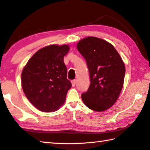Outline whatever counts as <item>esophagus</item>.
<instances>
[{"label":"esophagus","mask_w":150,"mask_h":150,"mask_svg":"<svg viewBox=\"0 0 150 150\" xmlns=\"http://www.w3.org/2000/svg\"><path fill=\"white\" fill-rule=\"evenodd\" d=\"M71 84H72L73 86H75V84H76V81L75 80H72L71 81Z\"/></svg>","instance_id":"obj_1"}]
</instances>
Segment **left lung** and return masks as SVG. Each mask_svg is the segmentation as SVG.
Listing matches in <instances>:
<instances>
[{
    "label": "left lung",
    "mask_w": 150,
    "mask_h": 150,
    "mask_svg": "<svg viewBox=\"0 0 150 150\" xmlns=\"http://www.w3.org/2000/svg\"><path fill=\"white\" fill-rule=\"evenodd\" d=\"M77 49L86 60L91 83L81 94L83 101L92 110H108L117 101L123 85V62L113 45L97 37L81 40Z\"/></svg>",
    "instance_id": "1"
}]
</instances>
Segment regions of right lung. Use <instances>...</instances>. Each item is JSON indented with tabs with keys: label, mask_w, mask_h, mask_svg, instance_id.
<instances>
[{
	"label": "right lung",
	"mask_w": 150,
	"mask_h": 150,
	"mask_svg": "<svg viewBox=\"0 0 150 150\" xmlns=\"http://www.w3.org/2000/svg\"><path fill=\"white\" fill-rule=\"evenodd\" d=\"M69 50L67 45L48 46L38 50L23 68V91L29 101L43 112L58 110L71 87L64 62Z\"/></svg>",
	"instance_id": "1"
}]
</instances>
